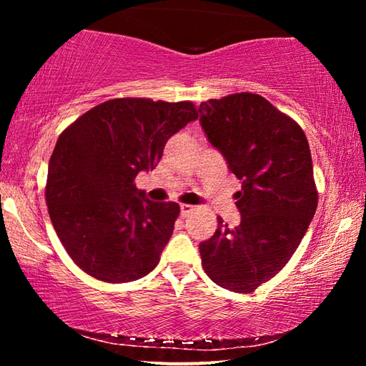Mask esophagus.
Returning <instances> with one entry per match:
<instances>
[{"label": "esophagus", "instance_id": "1", "mask_svg": "<svg viewBox=\"0 0 366 366\" xmlns=\"http://www.w3.org/2000/svg\"><path fill=\"white\" fill-rule=\"evenodd\" d=\"M194 208H195V207L187 205V203H182V205H181V214H182V216H187L189 213L194 212Z\"/></svg>", "mask_w": 366, "mask_h": 366}]
</instances>
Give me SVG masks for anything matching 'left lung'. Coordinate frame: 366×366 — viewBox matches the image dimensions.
Here are the masks:
<instances>
[{
    "label": "left lung",
    "mask_w": 366,
    "mask_h": 366,
    "mask_svg": "<svg viewBox=\"0 0 366 366\" xmlns=\"http://www.w3.org/2000/svg\"><path fill=\"white\" fill-rule=\"evenodd\" d=\"M198 113L209 144L242 182L234 195L240 224L218 218L213 237L200 244L202 264L218 286L249 294L286 266L317 212L308 140L292 117L249 92L203 102Z\"/></svg>",
    "instance_id": "1"
}]
</instances>
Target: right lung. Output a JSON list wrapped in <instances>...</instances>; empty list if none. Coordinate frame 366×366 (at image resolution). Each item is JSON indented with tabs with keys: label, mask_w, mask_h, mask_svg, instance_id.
<instances>
[{
	"label": "right lung",
	"mask_w": 366,
	"mask_h": 366,
	"mask_svg": "<svg viewBox=\"0 0 366 366\" xmlns=\"http://www.w3.org/2000/svg\"><path fill=\"white\" fill-rule=\"evenodd\" d=\"M198 117L192 102L114 98L86 111L59 135L48 164L46 205L72 262L104 282L147 276L174 231V202L135 187L166 142Z\"/></svg>",
	"instance_id": "1"
}]
</instances>
